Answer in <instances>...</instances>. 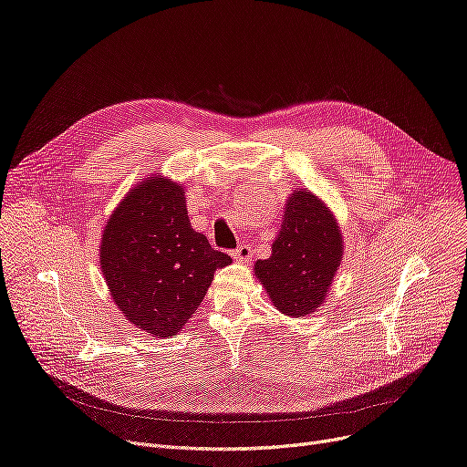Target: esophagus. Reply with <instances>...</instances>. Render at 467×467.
<instances>
[{"label": "esophagus", "mask_w": 467, "mask_h": 467, "mask_svg": "<svg viewBox=\"0 0 467 467\" xmlns=\"http://www.w3.org/2000/svg\"><path fill=\"white\" fill-rule=\"evenodd\" d=\"M233 257H234V262H238V264H248L250 257H252V250L246 244H240L236 250H233Z\"/></svg>", "instance_id": "1"}]
</instances>
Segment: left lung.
I'll list each match as a JSON object with an SVG mask.
<instances>
[{"label":"left lung","instance_id":"1","mask_svg":"<svg viewBox=\"0 0 467 467\" xmlns=\"http://www.w3.org/2000/svg\"><path fill=\"white\" fill-rule=\"evenodd\" d=\"M344 255L335 213L306 188L292 190L271 255L254 265L255 279L281 314L304 317L325 302Z\"/></svg>","mask_w":467,"mask_h":467}]
</instances>
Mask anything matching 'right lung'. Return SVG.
Masks as SVG:
<instances>
[{
	"mask_svg": "<svg viewBox=\"0 0 467 467\" xmlns=\"http://www.w3.org/2000/svg\"><path fill=\"white\" fill-rule=\"evenodd\" d=\"M190 224L184 186L165 175L138 181L101 231L99 267L119 312L155 338L177 335L213 273L231 265Z\"/></svg>",
	"mask_w": 467,
	"mask_h": 467,
	"instance_id": "1",
	"label": "right lung"
}]
</instances>
